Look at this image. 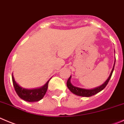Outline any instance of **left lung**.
I'll use <instances>...</instances> for the list:
<instances>
[{
  "instance_id": "obj_1",
  "label": "left lung",
  "mask_w": 124,
  "mask_h": 124,
  "mask_svg": "<svg viewBox=\"0 0 124 124\" xmlns=\"http://www.w3.org/2000/svg\"><path fill=\"white\" fill-rule=\"evenodd\" d=\"M115 63H114L113 67V69L112 70H111L110 76H109V77L108 78V79L105 80V82L102 84V85H100V86H98V87H96L94 88H93V89H85V88H81L77 87V86H74V85H72V84L71 83V76L70 77L68 78V80H67V87H68V89L70 90L71 92H72L73 94H76V95L79 96H83V97L92 96L94 95V94H97V93H98L99 92L101 91L104 88H105V86H107V85L108 83L110 78H111V75H112V73L114 70V68H115Z\"/></svg>"
}]
</instances>
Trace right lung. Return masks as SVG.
I'll use <instances>...</instances> for the list:
<instances>
[{"instance_id":"right-lung-1","label":"right lung","mask_w":124,"mask_h":124,"mask_svg":"<svg viewBox=\"0 0 124 124\" xmlns=\"http://www.w3.org/2000/svg\"><path fill=\"white\" fill-rule=\"evenodd\" d=\"M50 79H49L47 82L41 87L33 89H27L20 86L16 82L13 76V74H12V80L16 92L19 98L27 102H38L41 100L47 91L48 82Z\"/></svg>"}]
</instances>
